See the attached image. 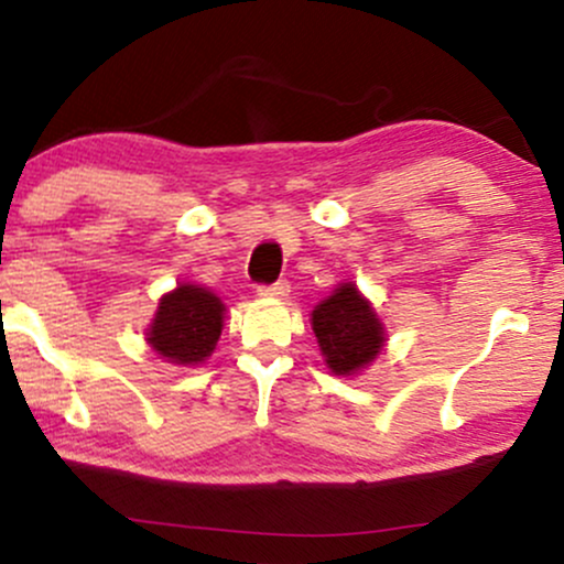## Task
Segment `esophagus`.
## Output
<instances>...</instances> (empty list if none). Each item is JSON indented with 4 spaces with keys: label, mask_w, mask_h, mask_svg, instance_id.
<instances>
[{
    "label": "esophagus",
    "mask_w": 564,
    "mask_h": 564,
    "mask_svg": "<svg viewBox=\"0 0 564 564\" xmlns=\"http://www.w3.org/2000/svg\"><path fill=\"white\" fill-rule=\"evenodd\" d=\"M260 296H286L289 294V281H275L270 286H260Z\"/></svg>",
    "instance_id": "34e87169"
}]
</instances>
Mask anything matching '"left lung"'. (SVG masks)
Instances as JSON below:
<instances>
[{
    "instance_id": "left-lung-1",
    "label": "left lung",
    "mask_w": 564,
    "mask_h": 564,
    "mask_svg": "<svg viewBox=\"0 0 564 564\" xmlns=\"http://www.w3.org/2000/svg\"><path fill=\"white\" fill-rule=\"evenodd\" d=\"M313 332L326 366L336 377H352L364 371L384 347V326L373 313L371 302L355 289V283H339L328 300L313 310Z\"/></svg>"
}]
</instances>
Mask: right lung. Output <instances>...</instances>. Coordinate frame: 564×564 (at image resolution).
I'll return each instance as SVG.
<instances>
[{
    "label": "right lung",
    "instance_id": "obj_1",
    "mask_svg": "<svg viewBox=\"0 0 564 564\" xmlns=\"http://www.w3.org/2000/svg\"><path fill=\"white\" fill-rule=\"evenodd\" d=\"M225 304L209 289L180 283L161 296L156 318L148 328V345L177 366L204 364L223 334Z\"/></svg>",
    "mask_w": 564,
    "mask_h": 564
}]
</instances>
